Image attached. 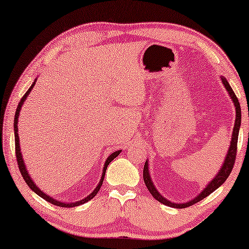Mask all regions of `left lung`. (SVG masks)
I'll list each match as a JSON object with an SVG mask.
<instances>
[{
    "label": "left lung",
    "instance_id": "left-lung-1",
    "mask_svg": "<svg viewBox=\"0 0 249 249\" xmlns=\"http://www.w3.org/2000/svg\"><path fill=\"white\" fill-rule=\"evenodd\" d=\"M221 79H222L224 87L227 88L228 93L230 94L231 100L233 101L234 107H236V121H234L232 138H231V144H230L229 151H228L227 158H226V160H224L222 168H221L220 172L217 173L215 178H214L212 181L209 183V186H207L198 196L190 200V202H187L183 204H176V203L169 202L168 199L164 198V197H162L161 194H159L158 190L155 189V187H154V185H153V182L151 180V177H149L148 163H147V161H146L145 165H144V172H142V178H144L145 185H146V187H147V189L149 190V193L152 194V196L154 197L156 200H159L160 203L164 204V205H168L170 207H176V209H185V207L192 206V205H194V204L198 203L199 200L205 198V197L209 196L210 194H212L215 189L219 188V187L228 179V177H229L231 171H232V168L234 165V162H236V156H237V142H238V135H239V128H240V122H241V111H240V104H239V102H238V98L236 96V94L233 93L232 88L230 87L229 83H228L226 78H221Z\"/></svg>",
    "mask_w": 249,
    "mask_h": 249
}]
</instances>
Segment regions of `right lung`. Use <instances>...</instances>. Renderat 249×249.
Segmentation results:
<instances>
[{
  "instance_id": "right-lung-1",
  "label": "right lung",
  "mask_w": 249,
  "mask_h": 249,
  "mask_svg": "<svg viewBox=\"0 0 249 249\" xmlns=\"http://www.w3.org/2000/svg\"><path fill=\"white\" fill-rule=\"evenodd\" d=\"M36 84V80L34 81L32 86H30V88L28 90L26 91V94L23 95L21 100H20L19 104H18V107H17V111H16V114H15V124H13V128H15V141H16V156H17V162H18V166H19V170H20V173H21L22 178L25 179V181L27 185H28L30 187V189L33 190V192H35L37 195L42 197V198H44L45 200H47V202L53 204V205H56V206H61V207H73V206H78V205H81V204L86 203L88 202V200H90L91 198H94L95 195L98 193V190H100L102 183H103V180H104V176H105V172H107V165L110 164V163L113 161V160L117 158V156L120 154L121 151H115L114 153H112V154L108 156L107 162H105L104 164V169H103V175H102V178L100 180V182H98V185L96 188H95L93 190V193L89 194L86 198L81 199L79 200V202H76V203H71V204H67V203H63V202H57L56 199H53L52 197L47 196L46 194H44L42 190H40L38 187H37L35 183H34V181L32 180V178H30L28 172H27L26 170V166H25V163H23V160H22V156H21V152H20V147H19V136H18V117H19V112L20 110H21V105L23 104V102H25V100L27 98V96H28V94L30 93V90L33 89V87L35 86Z\"/></svg>"
}]
</instances>
